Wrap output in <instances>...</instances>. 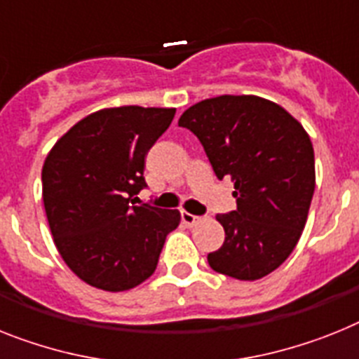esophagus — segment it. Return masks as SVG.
Returning a JSON list of instances; mask_svg holds the SVG:
<instances>
[{
  "label": "esophagus",
  "instance_id": "1",
  "mask_svg": "<svg viewBox=\"0 0 359 359\" xmlns=\"http://www.w3.org/2000/svg\"><path fill=\"white\" fill-rule=\"evenodd\" d=\"M180 219H182V222H184L186 226H194L201 221V217L194 215V213L189 212H180Z\"/></svg>",
  "mask_w": 359,
  "mask_h": 359
}]
</instances>
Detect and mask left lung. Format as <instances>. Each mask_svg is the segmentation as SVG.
I'll return each instance as SVG.
<instances>
[{
	"mask_svg": "<svg viewBox=\"0 0 359 359\" xmlns=\"http://www.w3.org/2000/svg\"><path fill=\"white\" fill-rule=\"evenodd\" d=\"M180 128L203 144L217 179L231 177L237 208L219 213L224 243L208 254L219 273L255 281L296 248L316 188L309 135L281 105L222 95L182 113Z\"/></svg>",
	"mask_w": 359,
	"mask_h": 359,
	"instance_id": "1",
	"label": "left lung"
}]
</instances>
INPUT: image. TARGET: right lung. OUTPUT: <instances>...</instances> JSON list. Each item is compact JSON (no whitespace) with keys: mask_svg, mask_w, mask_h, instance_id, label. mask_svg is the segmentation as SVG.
Returning <instances> with one entry per match:
<instances>
[{"mask_svg":"<svg viewBox=\"0 0 359 359\" xmlns=\"http://www.w3.org/2000/svg\"><path fill=\"white\" fill-rule=\"evenodd\" d=\"M175 109L123 105L89 114L54 144L41 171L54 245L72 272L107 292L155 272L177 210L135 204L147 188L146 156Z\"/></svg>","mask_w":359,"mask_h":359,"instance_id":"right-lung-1","label":"right lung"}]
</instances>
